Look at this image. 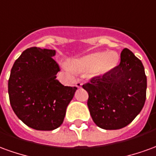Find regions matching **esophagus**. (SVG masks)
<instances>
[{"label":"esophagus","mask_w":156,"mask_h":156,"mask_svg":"<svg viewBox=\"0 0 156 156\" xmlns=\"http://www.w3.org/2000/svg\"><path fill=\"white\" fill-rule=\"evenodd\" d=\"M75 85L77 86L78 88H81L82 85H83V83H82L80 80H77V81H76V83H75Z\"/></svg>","instance_id":"obj_1"}]
</instances>
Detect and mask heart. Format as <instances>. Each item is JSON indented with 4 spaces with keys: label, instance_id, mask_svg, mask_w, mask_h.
I'll return each instance as SVG.
<instances>
[{
    "label": "heart",
    "instance_id": "heart-1",
    "mask_svg": "<svg viewBox=\"0 0 156 156\" xmlns=\"http://www.w3.org/2000/svg\"><path fill=\"white\" fill-rule=\"evenodd\" d=\"M118 56L115 52H96L89 54L72 62V68L78 72H92L98 74H104L116 66ZM66 69H69L65 66Z\"/></svg>",
    "mask_w": 156,
    "mask_h": 156
}]
</instances>
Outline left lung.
<instances>
[{
  "instance_id": "left-lung-1",
  "label": "left lung",
  "mask_w": 156,
  "mask_h": 156,
  "mask_svg": "<svg viewBox=\"0 0 156 156\" xmlns=\"http://www.w3.org/2000/svg\"><path fill=\"white\" fill-rule=\"evenodd\" d=\"M89 94L88 107L94 122L106 130L131 123L146 100L147 78L142 62L127 48L119 65L83 85Z\"/></svg>"
}]
</instances>
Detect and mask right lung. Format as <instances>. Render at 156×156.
I'll use <instances>...</instances> for the list:
<instances>
[{"label":"right lung","instance_id":"obj_1","mask_svg":"<svg viewBox=\"0 0 156 156\" xmlns=\"http://www.w3.org/2000/svg\"><path fill=\"white\" fill-rule=\"evenodd\" d=\"M55 50H25L11 70L8 94L11 106L28 127L51 131L63 122L76 87L64 86L56 78L60 69L52 58Z\"/></svg>","mask_w":156,"mask_h":156}]
</instances>
